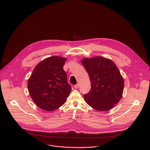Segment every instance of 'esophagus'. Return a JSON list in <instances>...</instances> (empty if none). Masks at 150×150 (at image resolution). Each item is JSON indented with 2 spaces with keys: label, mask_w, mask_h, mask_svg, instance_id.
Here are the masks:
<instances>
[{
  "label": "esophagus",
  "mask_w": 150,
  "mask_h": 150,
  "mask_svg": "<svg viewBox=\"0 0 150 150\" xmlns=\"http://www.w3.org/2000/svg\"><path fill=\"white\" fill-rule=\"evenodd\" d=\"M79 87V83H77V84H76L75 86H74V88H78Z\"/></svg>",
  "instance_id": "1"
}]
</instances>
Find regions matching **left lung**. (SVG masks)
Wrapping results in <instances>:
<instances>
[{
    "label": "left lung",
    "mask_w": 150,
    "mask_h": 150,
    "mask_svg": "<svg viewBox=\"0 0 150 150\" xmlns=\"http://www.w3.org/2000/svg\"><path fill=\"white\" fill-rule=\"evenodd\" d=\"M88 74L91 90L84 96L86 102L98 111L113 108L121 100L124 86V79L116 64L111 60L96 56L81 60Z\"/></svg>",
    "instance_id": "left-lung-1"
}]
</instances>
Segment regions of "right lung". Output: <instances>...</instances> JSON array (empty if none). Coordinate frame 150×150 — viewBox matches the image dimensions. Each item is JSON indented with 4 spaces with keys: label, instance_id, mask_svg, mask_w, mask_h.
I'll list each match as a JSON object with an SVG mask.
<instances>
[{
    "label": "right lung",
    "instance_id": "right-lung-1",
    "mask_svg": "<svg viewBox=\"0 0 150 150\" xmlns=\"http://www.w3.org/2000/svg\"><path fill=\"white\" fill-rule=\"evenodd\" d=\"M66 60V58L57 56L43 60L36 65L28 80L30 97L43 110L52 111L59 108L71 92L63 69Z\"/></svg>",
    "mask_w": 150,
    "mask_h": 150
}]
</instances>
